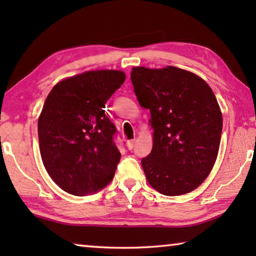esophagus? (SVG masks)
Here are the masks:
<instances>
[{
	"mask_svg": "<svg viewBox=\"0 0 256 256\" xmlns=\"http://www.w3.org/2000/svg\"><path fill=\"white\" fill-rule=\"evenodd\" d=\"M134 144H136V140H130L126 142V146L128 150H132L134 148Z\"/></svg>",
	"mask_w": 256,
	"mask_h": 256,
	"instance_id": "obj_1",
	"label": "esophagus"
}]
</instances>
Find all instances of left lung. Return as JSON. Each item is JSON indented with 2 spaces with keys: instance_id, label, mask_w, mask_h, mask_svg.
Returning <instances> with one entry per match:
<instances>
[{
  "instance_id": "left-lung-1",
  "label": "left lung",
  "mask_w": 256,
  "mask_h": 256,
  "mask_svg": "<svg viewBox=\"0 0 256 256\" xmlns=\"http://www.w3.org/2000/svg\"><path fill=\"white\" fill-rule=\"evenodd\" d=\"M134 92L150 110L152 150L141 160L159 193L183 196L198 188L218 156L222 114L214 92L196 73L176 66H134Z\"/></svg>"
}]
</instances>
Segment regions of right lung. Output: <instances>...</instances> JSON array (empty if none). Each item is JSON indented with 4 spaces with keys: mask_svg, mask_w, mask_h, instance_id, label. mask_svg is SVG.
I'll list each match as a JSON object with an SVG mask.
<instances>
[{
    "mask_svg": "<svg viewBox=\"0 0 256 256\" xmlns=\"http://www.w3.org/2000/svg\"><path fill=\"white\" fill-rule=\"evenodd\" d=\"M120 70L86 71L58 82L38 118L42 164L56 184L76 196L112 180L120 154L105 104L125 81Z\"/></svg>",
    "mask_w": 256,
    "mask_h": 256,
    "instance_id": "1",
    "label": "right lung"
}]
</instances>
